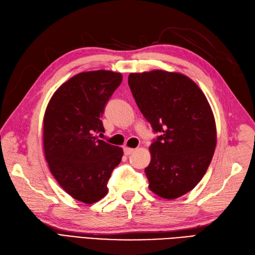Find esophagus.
<instances>
[{
	"label": "esophagus",
	"instance_id": "esophagus-1",
	"mask_svg": "<svg viewBox=\"0 0 255 255\" xmlns=\"http://www.w3.org/2000/svg\"><path fill=\"white\" fill-rule=\"evenodd\" d=\"M133 151H134V149H133V148H130V147H125V148H124V153H125L126 155L131 154Z\"/></svg>",
	"mask_w": 255,
	"mask_h": 255
}]
</instances>
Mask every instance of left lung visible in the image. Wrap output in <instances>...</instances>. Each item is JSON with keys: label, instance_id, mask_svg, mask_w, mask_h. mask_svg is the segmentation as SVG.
<instances>
[{"label": "left lung", "instance_id": "left-lung-1", "mask_svg": "<svg viewBox=\"0 0 255 255\" xmlns=\"http://www.w3.org/2000/svg\"><path fill=\"white\" fill-rule=\"evenodd\" d=\"M128 85L154 132L145 168L149 190L176 199L199 183L212 161L217 133L214 114L200 88L181 73H131Z\"/></svg>", "mask_w": 255, "mask_h": 255}]
</instances>
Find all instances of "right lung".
I'll return each instance as SVG.
<instances>
[{"mask_svg": "<svg viewBox=\"0 0 255 255\" xmlns=\"http://www.w3.org/2000/svg\"><path fill=\"white\" fill-rule=\"evenodd\" d=\"M122 79L112 71L79 73L57 89L44 113L48 167L65 192L87 204L107 195L111 172L123 157L121 147L95 135L105 132L101 118Z\"/></svg>", "mask_w": 255, "mask_h": 255, "instance_id": "1", "label": "right lung"}]
</instances>
